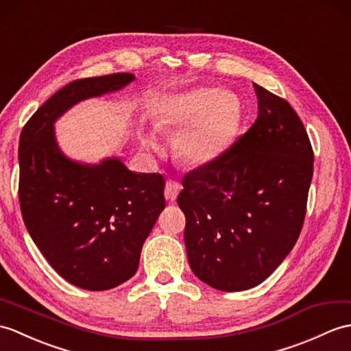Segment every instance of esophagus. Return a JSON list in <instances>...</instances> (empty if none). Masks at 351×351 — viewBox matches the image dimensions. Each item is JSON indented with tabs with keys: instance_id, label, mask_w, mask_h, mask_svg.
Segmentation results:
<instances>
[{
	"instance_id": "1",
	"label": "esophagus",
	"mask_w": 351,
	"mask_h": 351,
	"mask_svg": "<svg viewBox=\"0 0 351 351\" xmlns=\"http://www.w3.org/2000/svg\"><path fill=\"white\" fill-rule=\"evenodd\" d=\"M182 185L176 182V181H167L166 182V189H165V195L169 202H175L178 199V194L181 193Z\"/></svg>"
}]
</instances>
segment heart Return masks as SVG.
Returning a JSON list of instances; mask_svg holds the SVG:
<instances>
[{"label": "heart", "mask_w": 351, "mask_h": 351, "mask_svg": "<svg viewBox=\"0 0 351 351\" xmlns=\"http://www.w3.org/2000/svg\"><path fill=\"white\" fill-rule=\"evenodd\" d=\"M239 106L234 97L219 88H195L170 101L166 122L186 128L179 138L176 154L182 161L202 166L221 154L238 125ZM143 145L158 149L156 134H146Z\"/></svg>", "instance_id": "obj_1"}]
</instances>
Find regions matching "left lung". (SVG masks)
Masks as SVG:
<instances>
[{
	"instance_id": "1",
	"label": "left lung",
	"mask_w": 351,
	"mask_h": 351,
	"mask_svg": "<svg viewBox=\"0 0 351 351\" xmlns=\"http://www.w3.org/2000/svg\"><path fill=\"white\" fill-rule=\"evenodd\" d=\"M258 115L214 161L186 173L178 205L194 275L223 291L258 286L302 230L314 154L291 106L254 84Z\"/></svg>"
}]
</instances>
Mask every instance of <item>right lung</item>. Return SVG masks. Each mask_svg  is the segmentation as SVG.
<instances>
[{
	"instance_id": "obj_1",
	"label": "right lung",
	"mask_w": 351,
	"mask_h": 351,
	"mask_svg": "<svg viewBox=\"0 0 351 351\" xmlns=\"http://www.w3.org/2000/svg\"><path fill=\"white\" fill-rule=\"evenodd\" d=\"M132 73L75 80L38 108L19 141V202L38 250L65 281L115 289L136 274L143 242L166 208L165 178L132 172L118 157L95 165L61 151L55 122L73 106L115 93Z\"/></svg>"
}]
</instances>
